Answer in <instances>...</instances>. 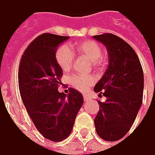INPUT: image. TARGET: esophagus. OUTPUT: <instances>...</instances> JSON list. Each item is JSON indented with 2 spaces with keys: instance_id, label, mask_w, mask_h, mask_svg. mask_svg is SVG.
<instances>
[{
  "instance_id": "esophagus-1",
  "label": "esophagus",
  "mask_w": 155,
  "mask_h": 155,
  "mask_svg": "<svg viewBox=\"0 0 155 155\" xmlns=\"http://www.w3.org/2000/svg\"><path fill=\"white\" fill-rule=\"evenodd\" d=\"M84 101L85 102H90V98L89 97V96H86V95H84Z\"/></svg>"
}]
</instances>
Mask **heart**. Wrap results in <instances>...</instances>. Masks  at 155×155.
Here are the masks:
<instances>
[{
  "mask_svg": "<svg viewBox=\"0 0 155 155\" xmlns=\"http://www.w3.org/2000/svg\"><path fill=\"white\" fill-rule=\"evenodd\" d=\"M77 49L80 54L87 57L97 67L103 66L106 63V55L101 52L99 43L94 40H86L77 44ZM75 59V54L68 45H62L55 53V60L58 65L64 71H69L72 67ZM95 78L93 75L73 74L70 77V84L76 90L85 92L94 84Z\"/></svg>",
  "mask_w": 155,
  "mask_h": 155,
  "instance_id": "b5f03b06",
  "label": "heart"
}]
</instances>
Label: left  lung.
Masks as SVG:
<instances>
[{
  "mask_svg": "<svg viewBox=\"0 0 155 155\" xmlns=\"http://www.w3.org/2000/svg\"><path fill=\"white\" fill-rule=\"evenodd\" d=\"M107 47L108 67L94 90L107 97L100 105L94 126L100 137L116 142L128 133L143 103V71L136 52L111 33L93 36Z\"/></svg>",
  "mask_w": 155,
  "mask_h": 155,
  "instance_id": "obj_1",
  "label": "left lung"
}]
</instances>
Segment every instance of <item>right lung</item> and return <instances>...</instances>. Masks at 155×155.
Masks as SVG:
<instances>
[{"label":"right lung","mask_w":155,"mask_h":155,"mask_svg":"<svg viewBox=\"0 0 155 155\" xmlns=\"http://www.w3.org/2000/svg\"><path fill=\"white\" fill-rule=\"evenodd\" d=\"M69 36L43 33L29 44L18 67L19 92L28 114L38 131L52 142L68 137L84 103L78 90L60 93L63 71L55 60L56 49Z\"/></svg>","instance_id":"obj_1"}]
</instances>
